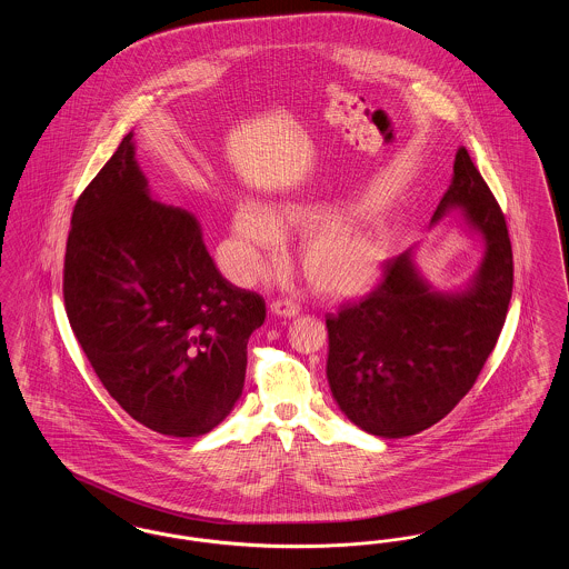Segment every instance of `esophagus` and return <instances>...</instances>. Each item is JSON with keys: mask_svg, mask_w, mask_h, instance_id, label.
Listing matches in <instances>:
<instances>
[{"mask_svg": "<svg viewBox=\"0 0 569 569\" xmlns=\"http://www.w3.org/2000/svg\"><path fill=\"white\" fill-rule=\"evenodd\" d=\"M272 313L279 316V318H288V320H295L300 316V307H298L295 300H288V298H281V300H274L271 305Z\"/></svg>", "mask_w": 569, "mask_h": 569, "instance_id": "obj_1", "label": "esophagus"}]
</instances>
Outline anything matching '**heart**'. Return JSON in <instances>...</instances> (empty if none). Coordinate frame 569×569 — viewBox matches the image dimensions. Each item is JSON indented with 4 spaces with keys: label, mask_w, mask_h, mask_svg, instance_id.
I'll use <instances>...</instances> for the list:
<instances>
[{
    "label": "heart",
    "mask_w": 569,
    "mask_h": 569,
    "mask_svg": "<svg viewBox=\"0 0 569 569\" xmlns=\"http://www.w3.org/2000/svg\"><path fill=\"white\" fill-rule=\"evenodd\" d=\"M376 193H305L271 209L249 202L237 216V234L256 272L267 271L286 247V234L302 237L298 262L322 297L350 298L369 290L395 251V223Z\"/></svg>",
    "instance_id": "heart-1"
}]
</instances>
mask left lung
Here are the masks:
<instances>
[{"label": "left lung", "mask_w": 569, "mask_h": 569, "mask_svg": "<svg viewBox=\"0 0 569 569\" xmlns=\"http://www.w3.org/2000/svg\"><path fill=\"white\" fill-rule=\"evenodd\" d=\"M452 213L482 243L480 264L462 286H433L416 262V244L388 260L369 297L326 318L330 392L367 433L397 439L448 416L480 376L506 322L512 244L506 217L465 147L429 228Z\"/></svg>", "instance_id": "8db88e82"}]
</instances>
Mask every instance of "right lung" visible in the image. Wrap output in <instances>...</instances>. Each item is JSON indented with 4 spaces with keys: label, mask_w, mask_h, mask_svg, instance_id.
<instances>
[{
    "label": "right lung",
    "mask_w": 569,
    "mask_h": 569,
    "mask_svg": "<svg viewBox=\"0 0 569 569\" xmlns=\"http://www.w3.org/2000/svg\"><path fill=\"white\" fill-rule=\"evenodd\" d=\"M70 326L110 397L156 433H209L243 395L264 300L217 271L193 213L160 202L134 132L77 200L63 262Z\"/></svg>",
    "instance_id": "add662e5"
}]
</instances>
